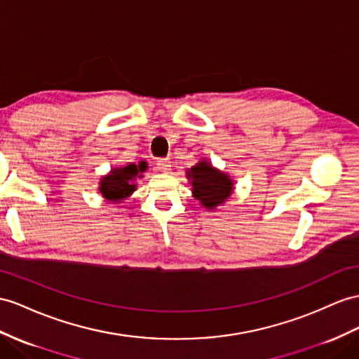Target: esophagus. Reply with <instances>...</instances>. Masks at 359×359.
Segmentation results:
<instances>
[{
	"mask_svg": "<svg viewBox=\"0 0 359 359\" xmlns=\"http://www.w3.org/2000/svg\"><path fill=\"white\" fill-rule=\"evenodd\" d=\"M156 168L162 172H168L171 170V162L168 159H159L156 161Z\"/></svg>",
	"mask_w": 359,
	"mask_h": 359,
	"instance_id": "1",
	"label": "esophagus"
}]
</instances>
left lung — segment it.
Here are the masks:
<instances>
[{"label":"left lung","mask_w":359,"mask_h":359,"mask_svg":"<svg viewBox=\"0 0 359 359\" xmlns=\"http://www.w3.org/2000/svg\"><path fill=\"white\" fill-rule=\"evenodd\" d=\"M192 180L194 197L208 209H214L232 194V180L226 174L217 171L208 162H200L188 172Z\"/></svg>","instance_id":"8db88e82"}]
</instances>
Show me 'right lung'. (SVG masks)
Returning a JSON list of instances; mask_svg holds the SVG:
<instances>
[{"instance_id": "1", "label": "right lung", "mask_w": 359, "mask_h": 359, "mask_svg": "<svg viewBox=\"0 0 359 359\" xmlns=\"http://www.w3.org/2000/svg\"><path fill=\"white\" fill-rule=\"evenodd\" d=\"M145 168L147 163L140 162V165L128 163L124 168L112 170L109 176L103 177V180H101L100 192L103 194L104 198L119 203V201L130 196L135 191L133 180L140 176V172H142Z\"/></svg>"}]
</instances>
